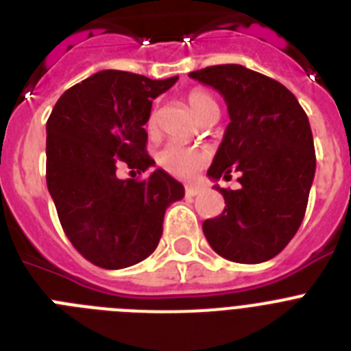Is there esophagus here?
<instances>
[{"instance_id":"obj_1","label":"esophagus","mask_w":351,"mask_h":351,"mask_svg":"<svg viewBox=\"0 0 351 351\" xmlns=\"http://www.w3.org/2000/svg\"><path fill=\"white\" fill-rule=\"evenodd\" d=\"M200 193V186L198 184H188L186 186V195L188 197H195V195Z\"/></svg>"}]
</instances>
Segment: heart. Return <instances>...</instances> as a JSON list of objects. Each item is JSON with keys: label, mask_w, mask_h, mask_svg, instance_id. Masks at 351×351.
I'll use <instances>...</instances> for the list:
<instances>
[{"label": "heart", "mask_w": 351, "mask_h": 351, "mask_svg": "<svg viewBox=\"0 0 351 351\" xmlns=\"http://www.w3.org/2000/svg\"><path fill=\"white\" fill-rule=\"evenodd\" d=\"M188 105H190L191 112L204 121L209 117L210 114H218L219 108L216 100L206 91V89H191L188 93ZM149 132H156L158 128V116L156 112H151L147 116V123H145ZM207 154L206 151L198 147H191V145H182L178 142H169L165 147H161L156 154L158 165L163 170H167L172 176L178 178H193L197 170L206 163Z\"/></svg>", "instance_id": "heart-1"}]
</instances>
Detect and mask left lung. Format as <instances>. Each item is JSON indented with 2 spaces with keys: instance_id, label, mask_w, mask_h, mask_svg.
Here are the masks:
<instances>
[{
  "instance_id": "8db88e82",
  "label": "left lung",
  "mask_w": 351,
  "mask_h": 351,
  "mask_svg": "<svg viewBox=\"0 0 351 351\" xmlns=\"http://www.w3.org/2000/svg\"><path fill=\"white\" fill-rule=\"evenodd\" d=\"M223 95L230 114L207 176L230 178L239 190H216L225 210L202 230L218 255L237 263L274 258L297 234L308 207L316 156L309 119L283 84L241 64L191 71Z\"/></svg>"
}]
</instances>
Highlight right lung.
I'll list each match as a JSON object with an SVG mask.
<instances>
[{"label":"right lung","instance_id":"1","mask_svg":"<svg viewBox=\"0 0 351 351\" xmlns=\"http://www.w3.org/2000/svg\"><path fill=\"white\" fill-rule=\"evenodd\" d=\"M104 70L61 95L47 121V188L64 234L86 260L123 269L160 243L167 207L184 188L165 170L147 179H117L119 165L145 172L144 125L153 100L176 84Z\"/></svg>","mask_w":351,"mask_h":351}]
</instances>
